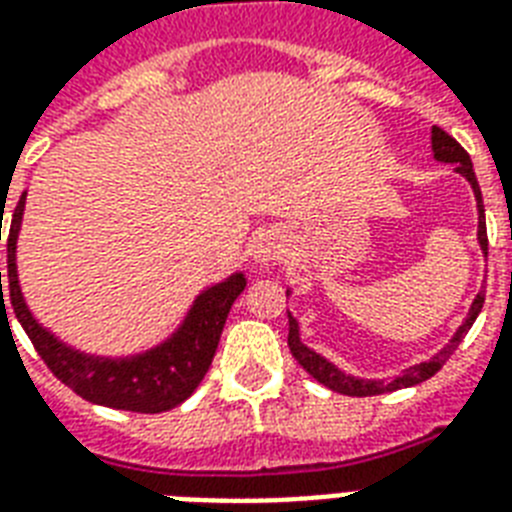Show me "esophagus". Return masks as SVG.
Here are the masks:
<instances>
[{"label": "esophagus", "mask_w": 512, "mask_h": 512, "mask_svg": "<svg viewBox=\"0 0 512 512\" xmlns=\"http://www.w3.org/2000/svg\"><path fill=\"white\" fill-rule=\"evenodd\" d=\"M284 255V241H281L279 233H263L260 239L255 241V249H252V257H255L257 265H271L273 260H279Z\"/></svg>", "instance_id": "1"}]
</instances>
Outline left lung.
Returning <instances> with one entry per match:
<instances>
[{"instance_id": "8db88e82", "label": "left lung", "mask_w": 512, "mask_h": 512, "mask_svg": "<svg viewBox=\"0 0 512 512\" xmlns=\"http://www.w3.org/2000/svg\"><path fill=\"white\" fill-rule=\"evenodd\" d=\"M430 146H433V159H436V162L454 164V170L460 172V175L470 183V188H473L478 209V244H481V249H484L486 255L489 239H486L484 199H481V188H478L476 172H473V162H470L468 151H465L452 135H446L441 127H433V132H430ZM289 295H292V289H287V297ZM481 308H484V287H481V292L476 295V300L470 303L468 316H465V321L457 327V332H454L452 340L446 342L444 348L438 350V353H433L428 361H420V364L409 366V369H404V372L396 374V377H390V380H364V377H353V374H345L342 369H337L329 358H324L321 353H316V350L308 348V345L300 340V324H297V319L292 313H289L287 342L289 350H292V356L297 358V364L303 366L313 380H319L321 385H327L329 390L342 393V396H380V393H390V390L398 388H412V385H420V382L430 380V377L449 361V356L457 350V345L465 340V335H468V329L473 327V321L478 319Z\"/></svg>"}]
</instances>
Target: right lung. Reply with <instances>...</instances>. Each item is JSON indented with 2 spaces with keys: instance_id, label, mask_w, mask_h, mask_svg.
Listing matches in <instances>:
<instances>
[{
  "instance_id": "1",
  "label": "right lung",
  "mask_w": 512,
  "mask_h": 512,
  "mask_svg": "<svg viewBox=\"0 0 512 512\" xmlns=\"http://www.w3.org/2000/svg\"><path fill=\"white\" fill-rule=\"evenodd\" d=\"M26 209V193L20 196L18 207L10 217V236H7V297H10L15 319L26 329L28 340L34 342L36 353L50 366V372L60 382H66L76 396L84 401L124 412L159 414L170 412L183 404L204 380L212 358H215L220 332L225 327L233 300L244 292L247 279L236 271L228 279L201 289L193 297V305L177 324L167 340L132 356H92L68 345L55 332L39 324L28 308L18 279V236ZM2 239V228H0ZM2 313V271H0Z\"/></svg>"
}]
</instances>
